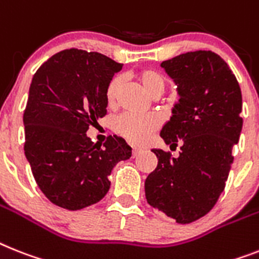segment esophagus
Instances as JSON below:
<instances>
[{
  "mask_svg": "<svg viewBox=\"0 0 259 259\" xmlns=\"http://www.w3.org/2000/svg\"><path fill=\"white\" fill-rule=\"evenodd\" d=\"M140 152H142V149L140 148H134L132 149V156H134V157H136V156H138Z\"/></svg>",
  "mask_w": 259,
  "mask_h": 259,
  "instance_id": "obj_1",
  "label": "esophagus"
}]
</instances>
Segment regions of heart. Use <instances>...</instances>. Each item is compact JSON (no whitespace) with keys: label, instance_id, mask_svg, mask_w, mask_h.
<instances>
[{"label":"heart","instance_id":"obj_1","mask_svg":"<svg viewBox=\"0 0 259 259\" xmlns=\"http://www.w3.org/2000/svg\"><path fill=\"white\" fill-rule=\"evenodd\" d=\"M138 76L145 90L152 95L163 93L164 89H165V78L163 76V74H160L156 70L145 68V70H142L139 72ZM121 82H123L121 76L115 75L107 83L104 96H106L107 104L110 107H114L116 104ZM159 125L160 117L155 114H123L116 117L114 123V130L116 134L127 139L128 142L134 143V144H142L149 138V135L159 128Z\"/></svg>","mask_w":259,"mask_h":259}]
</instances>
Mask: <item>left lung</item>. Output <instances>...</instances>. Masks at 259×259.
<instances>
[{
    "instance_id": "left-lung-1",
    "label": "left lung",
    "mask_w": 259,
    "mask_h": 259,
    "mask_svg": "<svg viewBox=\"0 0 259 259\" xmlns=\"http://www.w3.org/2000/svg\"><path fill=\"white\" fill-rule=\"evenodd\" d=\"M161 67L180 99L160 136L181 151L173 157L153 149L159 161L145 179V198L179 224H189L209 213L225 189L242 130V95L228 63L210 50L177 55Z\"/></svg>"
}]
</instances>
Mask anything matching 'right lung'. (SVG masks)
<instances>
[{
	"label": "right lung",
	"mask_w": 259,
	"mask_h": 259,
	"mask_svg": "<svg viewBox=\"0 0 259 259\" xmlns=\"http://www.w3.org/2000/svg\"><path fill=\"white\" fill-rule=\"evenodd\" d=\"M121 63L100 53L66 49L34 74L23 112L25 155L35 183L57 206L78 210L110 189L115 164L131 157L124 139L108 136L103 148L87 138L107 115L104 91Z\"/></svg>",
	"instance_id": "obj_1"
}]
</instances>
